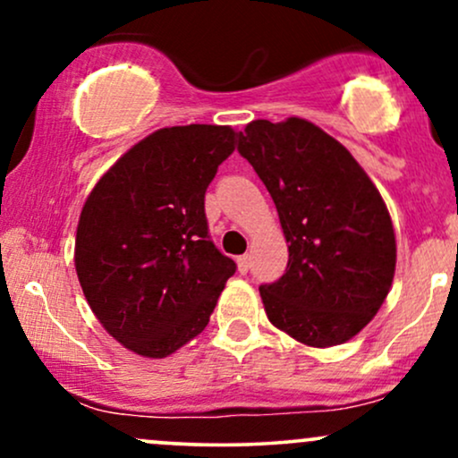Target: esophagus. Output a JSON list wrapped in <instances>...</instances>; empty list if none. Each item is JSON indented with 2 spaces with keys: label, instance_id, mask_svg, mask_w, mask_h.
<instances>
[{
  "label": "esophagus",
  "instance_id": "34e87169",
  "mask_svg": "<svg viewBox=\"0 0 458 458\" xmlns=\"http://www.w3.org/2000/svg\"><path fill=\"white\" fill-rule=\"evenodd\" d=\"M236 267H239V273H245L250 271V256L247 254H243V256H239V259H236Z\"/></svg>",
  "mask_w": 458,
  "mask_h": 458
}]
</instances>
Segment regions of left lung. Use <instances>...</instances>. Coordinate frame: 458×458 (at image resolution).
Instances as JSON below:
<instances>
[{"label": "left lung", "mask_w": 458, "mask_h": 458, "mask_svg": "<svg viewBox=\"0 0 458 458\" xmlns=\"http://www.w3.org/2000/svg\"><path fill=\"white\" fill-rule=\"evenodd\" d=\"M276 202L286 273L262 284L267 317L308 346L343 344L379 312L396 269V236L379 189L349 150L303 118L254 120L239 133Z\"/></svg>", "instance_id": "obj_1"}]
</instances>
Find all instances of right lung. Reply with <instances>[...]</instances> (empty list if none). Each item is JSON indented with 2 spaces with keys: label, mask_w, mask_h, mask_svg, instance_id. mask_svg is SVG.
I'll return each instance as SVG.
<instances>
[{
  "label": "right lung",
  "mask_w": 458,
  "mask_h": 458,
  "mask_svg": "<svg viewBox=\"0 0 458 458\" xmlns=\"http://www.w3.org/2000/svg\"><path fill=\"white\" fill-rule=\"evenodd\" d=\"M217 124L159 129L124 152L81 208L75 269L120 344L167 357L208 325L236 265L208 236L204 193L234 150Z\"/></svg>",
  "instance_id": "add662e5"
}]
</instances>
